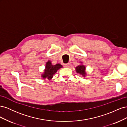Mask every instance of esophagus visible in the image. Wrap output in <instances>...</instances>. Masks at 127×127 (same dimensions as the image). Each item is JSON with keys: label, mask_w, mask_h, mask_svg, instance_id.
Instances as JSON below:
<instances>
[{"label": "esophagus", "mask_w": 127, "mask_h": 127, "mask_svg": "<svg viewBox=\"0 0 127 127\" xmlns=\"http://www.w3.org/2000/svg\"><path fill=\"white\" fill-rule=\"evenodd\" d=\"M69 66V63L64 64V67H68Z\"/></svg>", "instance_id": "34e87169"}]
</instances>
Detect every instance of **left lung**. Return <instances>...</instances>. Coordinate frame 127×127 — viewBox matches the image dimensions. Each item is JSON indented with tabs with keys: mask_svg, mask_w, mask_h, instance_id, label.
<instances>
[{
	"mask_svg": "<svg viewBox=\"0 0 127 127\" xmlns=\"http://www.w3.org/2000/svg\"><path fill=\"white\" fill-rule=\"evenodd\" d=\"M76 70L77 72L82 75L83 76H85V66L83 65H80L76 67Z\"/></svg>",
	"mask_w": 127,
	"mask_h": 127,
	"instance_id": "obj_1",
	"label": "left lung"
}]
</instances>
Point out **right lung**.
<instances>
[{
	"label": "right lung",
	"mask_w": 127,
	"mask_h": 127,
	"mask_svg": "<svg viewBox=\"0 0 127 127\" xmlns=\"http://www.w3.org/2000/svg\"><path fill=\"white\" fill-rule=\"evenodd\" d=\"M61 67H63V66L60 64H58L56 65H52L51 61H49L46 64L44 72L42 75V77L44 79L47 78L48 79H51L53 77V75H55L57 70Z\"/></svg>",
	"instance_id": "right-lung-1"
}]
</instances>
